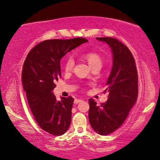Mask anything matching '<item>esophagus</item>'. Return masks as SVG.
Listing matches in <instances>:
<instances>
[{
    "label": "esophagus",
    "instance_id": "34e87169",
    "mask_svg": "<svg viewBox=\"0 0 160 160\" xmlns=\"http://www.w3.org/2000/svg\"><path fill=\"white\" fill-rule=\"evenodd\" d=\"M83 101V100H81V99H75V100H74V103L75 104H78L80 102Z\"/></svg>",
    "mask_w": 160,
    "mask_h": 160
}]
</instances>
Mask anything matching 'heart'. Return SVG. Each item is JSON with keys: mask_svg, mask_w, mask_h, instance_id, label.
<instances>
[{"mask_svg": "<svg viewBox=\"0 0 160 160\" xmlns=\"http://www.w3.org/2000/svg\"><path fill=\"white\" fill-rule=\"evenodd\" d=\"M82 58L87 61L92 68H101L102 65V59L99 54L95 52H88L82 55ZM74 65L73 60L71 58H68L65 62L64 69L66 72L71 71Z\"/></svg>", "mask_w": 160, "mask_h": 160, "instance_id": "b5f03b06", "label": "heart"}]
</instances>
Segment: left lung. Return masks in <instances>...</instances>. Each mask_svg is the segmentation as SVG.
<instances>
[{
  "instance_id": "obj_1",
  "label": "left lung",
  "mask_w": 160,
  "mask_h": 160,
  "mask_svg": "<svg viewBox=\"0 0 160 160\" xmlns=\"http://www.w3.org/2000/svg\"><path fill=\"white\" fill-rule=\"evenodd\" d=\"M111 47L113 66L106 82L108 100L98 106L89 99V121L93 130L102 135H109L124 123L138 98V72L130 49L117 38H97Z\"/></svg>"
}]
</instances>
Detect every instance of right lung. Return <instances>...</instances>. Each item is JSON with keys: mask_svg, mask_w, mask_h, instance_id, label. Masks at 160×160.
Wrapping results in <instances>:
<instances>
[{"mask_svg": "<svg viewBox=\"0 0 160 160\" xmlns=\"http://www.w3.org/2000/svg\"><path fill=\"white\" fill-rule=\"evenodd\" d=\"M87 41L84 38L43 41L30 50L24 62L22 83L30 108L39 127L51 135H62L68 130L74 101L71 96L58 101L52 93L61 77L60 60Z\"/></svg>", "mask_w": 160, "mask_h": 160, "instance_id": "1", "label": "right lung"}]
</instances>
